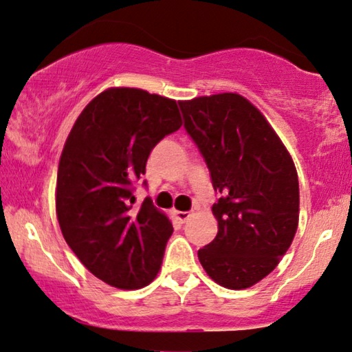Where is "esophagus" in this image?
<instances>
[{"mask_svg":"<svg viewBox=\"0 0 352 352\" xmlns=\"http://www.w3.org/2000/svg\"><path fill=\"white\" fill-rule=\"evenodd\" d=\"M173 214H175V217H176L177 221H179L181 223L187 222V221H188V217L192 216V214L188 212V211H173Z\"/></svg>","mask_w":352,"mask_h":352,"instance_id":"34e87169","label":"esophagus"}]
</instances>
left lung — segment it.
Masks as SVG:
<instances>
[{"instance_id":"left-lung-1","label":"left lung","mask_w":352,"mask_h":352,"mask_svg":"<svg viewBox=\"0 0 352 352\" xmlns=\"http://www.w3.org/2000/svg\"><path fill=\"white\" fill-rule=\"evenodd\" d=\"M184 129L206 162L217 235L198 258L217 284L248 289L276 268L298 226V176L286 146L238 94L179 101Z\"/></svg>"}]
</instances>
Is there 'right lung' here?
<instances>
[{
  "label": "right lung",
  "instance_id": "add662e5",
  "mask_svg": "<svg viewBox=\"0 0 352 352\" xmlns=\"http://www.w3.org/2000/svg\"><path fill=\"white\" fill-rule=\"evenodd\" d=\"M182 125L175 100L116 87L95 96L65 142L57 175V217L84 267L117 289H141L159 273L173 226L135 184L151 152ZM146 184V182H144Z\"/></svg>",
  "mask_w": 352,
  "mask_h": 352
}]
</instances>
